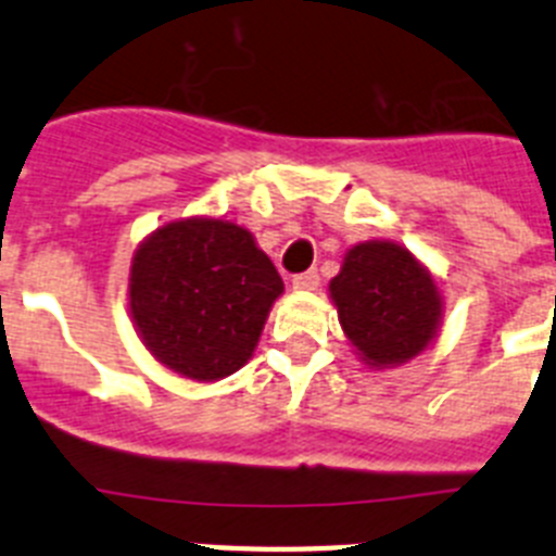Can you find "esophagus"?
<instances>
[{"instance_id":"esophagus-1","label":"esophagus","mask_w":556,"mask_h":556,"mask_svg":"<svg viewBox=\"0 0 556 556\" xmlns=\"http://www.w3.org/2000/svg\"><path fill=\"white\" fill-rule=\"evenodd\" d=\"M317 287H320V275L314 273V269L294 275L292 278V289H298V292H314Z\"/></svg>"}]
</instances>
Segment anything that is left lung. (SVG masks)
Instances as JSON below:
<instances>
[{
    "label": "left lung",
    "mask_w": 556,
    "mask_h": 556,
    "mask_svg": "<svg viewBox=\"0 0 556 556\" xmlns=\"http://www.w3.org/2000/svg\"><path fill=\"white\" fill-rule=\"evenodd\" d=\"M339 326L370 370L401 367L429 351L443 326V287L404 244L358 242L328 283Z\"/></svg>",
    "instance_id": "obj_1"
}]
</instances>
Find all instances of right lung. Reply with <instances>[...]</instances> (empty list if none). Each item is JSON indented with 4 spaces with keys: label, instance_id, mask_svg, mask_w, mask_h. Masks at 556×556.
I'll use <instances>...</instances> for the list:
<instances>
[{
    "label": "right lung",
    "instance_id": "obj_1",
    "mask_svg": "<svg viewBox=\"0 0 556 556\" xmlns=\"http://www.w3.org/2000/svg\"><path fill=\"white\" fill-rule=\"evenodd\" d=\"M283 281L244 225L164 223L130 258L127 306L141 345L166 370L211 384L253 356Z\"/></svg>",
    "mask_w": 556,
    "mask_h": 556
}]
</instances>
